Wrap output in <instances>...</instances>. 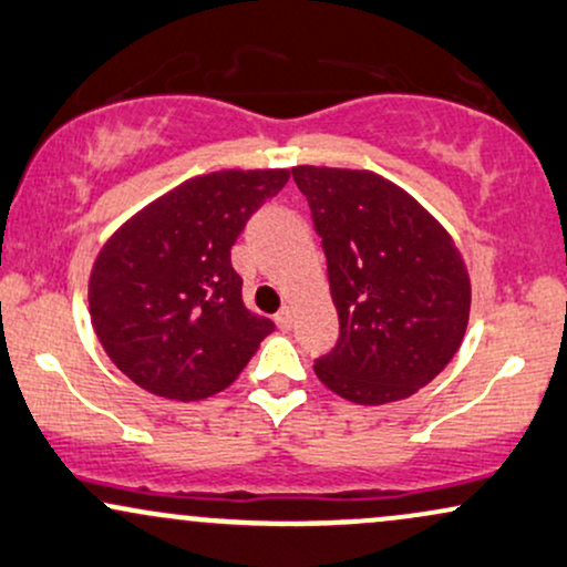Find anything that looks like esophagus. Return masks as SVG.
<instances>
[{"instance_id":"1","label":"esophagus","mask_w":567,"mask_h":567,"mask_svg":"<svg viewBox=\"0 0 567 567\" xmlns=\"http://www.w3.org/2000/svg\"><path fill=\"white\" fill-rule=\"evenodd\" d=\"M277 324L282 327V330H290L292 327V306H282V309L277 311Z\"/></svg>"}]
</instances>
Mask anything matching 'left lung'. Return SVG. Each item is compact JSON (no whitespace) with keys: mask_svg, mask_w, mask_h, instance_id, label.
<instances>
[{"mask_svg":"<svg viewBox=\"0 0 567 567\" xmlns=\"http://www.w3.org/2000/svg\"><path fill=\"white\" fill-rule=\"evenodd\" d=\"M322 237L340 338L313 372L361 406L409 399L454 359L470 322V275L446 227L367 168L292 166Z\"/></svg>","mask_w":567,"mask_h":567,"instance_id":"obj_1","label":"left lung"}]
</instances>
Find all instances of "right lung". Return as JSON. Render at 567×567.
<instances>
[{"label": "right lung", "instance_id": "right-lung-1", "mask_svg": "<svg viewBox=\"0 0 567 567\" xmlns=\"http://www.w3.org/2000/svg\"><path fill=\"white\" fill-rule=\"evenodd\" d=\"M290 168L193 176L128 216L89 275V317L128 380L172 401H206L240 378L269 319L243 306L231 245Z\"/></svg>", "mask_w": 567, "mask_h": 567}]
</instances>
